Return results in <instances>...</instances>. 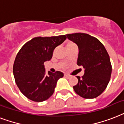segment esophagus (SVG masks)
I'll return each mask as SVG.
<instances>
[{"label":"esophagus","instance_id":"34e87169","mask_svg":"<svg viewBox=\"0 0 124 124\" xmlns=\"http://www.w3.org/2000/svg\"><path fill=\"white\" fill-rule=\"evenodd\" d=\"M65 76L66 78H70V76L68 75V74H65Z\"/></svg>","mask_w":124,"mask_h":124}]
</instances>
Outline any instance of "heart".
<instances>
[{
    "label": "heart",
    "instance_id": "obj_1",
    "mask_svg": "<svg viewBox=\"0 0 124 124\" xmlns=\"http://www.w3.org/2000/svg\"><path fill=\"white\" fill-rule=\"evenodd\" d=\"M74 46H76L75 44H74V43H72V42H70V43H67L66 47H67V48H69Z\"/></svg>",
    "mask_w": 124,
    "mask_h": 124
}]
</instances>
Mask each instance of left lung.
Instances as JSON below:
<instances>
[{"label": "left lung", "instance_id": "1", "mask_svg": "<svg viewBox=\"0 0 124 124\" xmlns=\"http://www.w3.org/2000/svg\"><path fill=\"white\" fill-rule=\"evenodd\" d=\"M67 38L78 46L77 64L85 69L84 75L77 76L78 83L73 87L82 98L92 99L101 94L111 78L110 57L102 43L96 37L84 33L67 34Z\"/></svg>", "mask_w": 124, "mask_h": 124}]
</instances>
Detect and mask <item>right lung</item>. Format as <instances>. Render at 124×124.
Segmentation results:
<instances>
[{
  "label": "right lung",
  "instance_id": "1",
  "mask_svg": "<svg viewBox=\"0 0 124 124\" xmlns=\"http://www.w3.org/2000/svg\"><path fill=\"white\" fill-rule=\"evenodd\" d=\"M66 39V35L35 37L19 50L14 61L13 72L17 87L26 98L41 102L53 94L57 80L64 75L59 71L46 73L44 63L52 59L55 47Z\"/></svg>",
  "mask_w": 124,
  "mask_h": 124
}]
</instances>
